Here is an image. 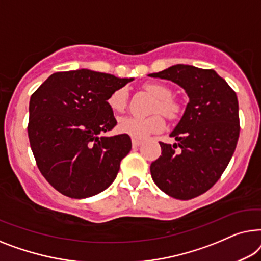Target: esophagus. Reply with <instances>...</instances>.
Segmentation results:
<instances>
[{
    "label": "esophagus",
    "instance_id": "esophagus-1",
    "mask_svg": "<svg viewBox=\"0 0 261 261\" xmlns=\"http://www.w3.org/2000/svg\"><path fill=\"white\" fill-rule=\"evenodd\" d=\"M142 144V142L141 141H138V139H132V146H134V148H138L139 145Z\"/></svg>",
    "mask_w": 261,
    "mask_h": 261
}]
</instances>
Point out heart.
I'll use <instances>...</instances> for the list:
<instances>
[{
    "instance_id": "b5f03b06",
    "label": "heart",
    "mask_w": 261,
    "mask_h": 261,
    "mask_svg": "<svg viewBox=\"0 0 261 261\" xmlns=\"http://www.w3.org/2000/svg\"><path fill=\"white\" fill-rule=\"evenodd\" d=\"M144 89L156 98L152 105V112H161L168 118H176L179 113V105L171 98V91L161 84H145ZM127 91L119 89L109 97V106L115 112H122L126 106ZM161 113H153L149 117L127 116L119 119L118 129L135 139H144L150 135L163 130L166 122Z\"/></svg>"
}]
</instances>
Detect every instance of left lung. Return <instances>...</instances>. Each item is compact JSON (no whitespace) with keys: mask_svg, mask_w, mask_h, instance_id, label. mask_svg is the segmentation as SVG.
I'll use <instances>...</instances> for the list:
<instances>
[{"mask_svg":"<svg viewBox=\"0 0 261 261\" xmlns=\"http://www.w3.org/2000/svg\"><path fill=\"white\" fill-rule=\"evenodd\" d=\"M149 76L177 84L189 98L182 118L169 135L177 143L160 142L162 155L150 166L151 177L167 195L194 199L215 185L237 148V94L214 69L179 64Z\"/></svg>","mask_w":261,"mask_h":261,"instance_id":"1","label":"left lung"}]
</instances>
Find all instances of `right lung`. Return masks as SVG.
Here are the masks:
<instances>
[{
    "label": "right lung",
    "mask_w": 261,
    "mask_h": 261,
    "mask_svg": "<svg viewBox=\"0 0 261 261\" xmlns=\"http://www.w3.org/2000/svg\"><path fill=\"white\" fill-rule=\"evenodd\" d=\"M132 80L82 68L54 73L32 94L29 143L39 170L58 192L86 199L115 181L131 138L101 134L117 125L109 97Z\"/></svg>",
    "instance_id": "add662e5"
}]
</instances>
